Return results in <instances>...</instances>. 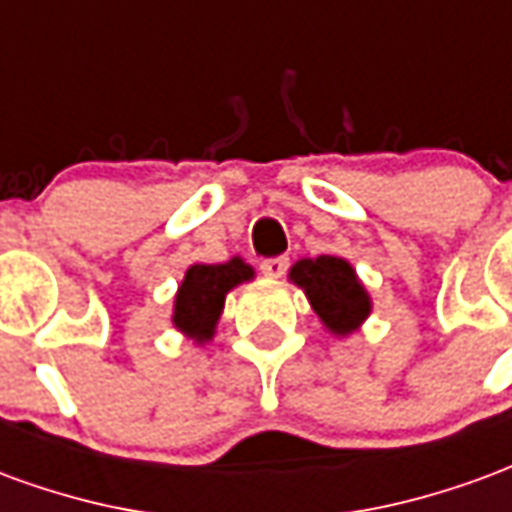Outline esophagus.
Listing matches in <instances>:
<instances>
[{"instance_id":"1","label":"esophagus","mask_w":512,"mask_h":512,"mask_svg":"<svg viewBox=\"0 0 512 512\" xmlns=\"http://www.w3.org/2000/svg\"><path fill=\"white\" fill-rule=\"evenodd\" d=\"M288 257H268V260H263L260 263V268H263V274L271 279H279L285 277V271H288Z\"/></svg>"}]
</instances>
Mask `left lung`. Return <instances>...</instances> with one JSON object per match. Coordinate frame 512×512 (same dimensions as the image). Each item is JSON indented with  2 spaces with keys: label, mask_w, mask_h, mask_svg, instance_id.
I'll return each mask as SVG.
<instances>
[{
  "label": "left lung",
  "mask_w": 512,
  "mask_h": 512,
  "mask_svg": "<svg viewBox=\"0 0 512 512\" xmlns=\"http://www.w3.org/2000/svg\"><path fill=\"white\" fill-rule=\"evenodd\" d=\"M290 282L304 290L323 329L334 337L354 334L373 312V299L356 268L337 255L301 257L290 268Z\"/></svg>",
  "instance_id": "8db88e82"
}]
</instances>
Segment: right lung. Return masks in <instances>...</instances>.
Segmentation results:
<instances>
[{
  "label": "right lung",
  "mask_w": 512,
  "mask_h": 512,
  "mask_svg": "<svg viewBox=\"0 0 512 512\" xmlns=\"http://www.w3.org/2000/svg\"><path fill=\"white\" fill-rule=\"evenodd\" d=\"M255 279V268L241 257L227 263H194L178 285L172 304V326L197 345L211 343L222 318L227 293Z\"/></svg>",
  "instance_id": "obj_1"
}]
</instances>
